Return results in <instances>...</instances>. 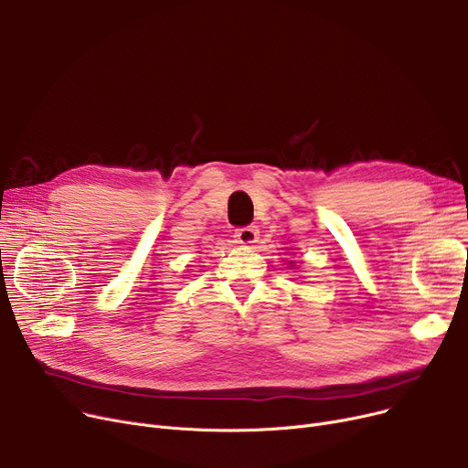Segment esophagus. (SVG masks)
<instances>
[{
  "mask_svg": "<svg viewBox=\"0 0 468 468\" xmlns=\"http://www.w3.org/2000/svg\"><path fill=\"white\" fill-rule=\"evenodd\" d=\"M235 239L240 244H254V242H258V229L254 226L239 228V229H235Z\"/></svg>",
  "mask_w": 468,
  "mask_h": 468,
  "instance_id": "esophagus-1",
  "label": "esophagus"
}]
</instances>
